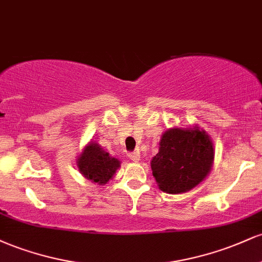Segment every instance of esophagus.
Segmentation results:
<instances>
[{"mask_svg": "<svg viewBox=\"0 0 262 262\" xmlns=\"http://www.w3.org/2000/svg\"><path fill=\"white\" fill-rule=\"evenodd\" d=\"M128 156H129V158H130V160L134 161V162H138V161L140 160V152L139 151L129 152Z\"/></svg>", "mask_w": 262, "mask_h": 262, "instance_id": "obj_1", "label": "esophagus"}]
</instances>
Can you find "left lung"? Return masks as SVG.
Instances as JSON below:
<instances>
[{
	"label": "left lung",
	"instance_id": "obj_1",
	"mask_svg": "<svg viewBox=\"0 0 262 262\" xmlns=\"http://www.w3.org/2000/svg\"><path fill=\"white\" fill-rule=\"evenodd\" d=\"M214 159L213 143L198 128H173L165 132L151 170L161 191L177 194L187 192L208 175Z\"/></svg>",
	"mask_w": 262,
	"mask_h": 262
}]
</instances>
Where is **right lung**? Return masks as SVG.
<instances>
[{"instance_id": "obj_1", "label": "right lung", "mask_w": 262, "mask_h": 262, "mask_svg": "<svg viewBox=\"0 0 262 262\" xmlns=\"http://www.w3.org/2000/svg\"><path fill=\"white\" fill-rule=\"evenodd\" d=\"M121 166V162L116 158H111L108 152H104L98 144L91 143L86 146L77 160V167L86 179L92 182L107 183L116 173V170Z\"/></svg>"}]
</instances>
